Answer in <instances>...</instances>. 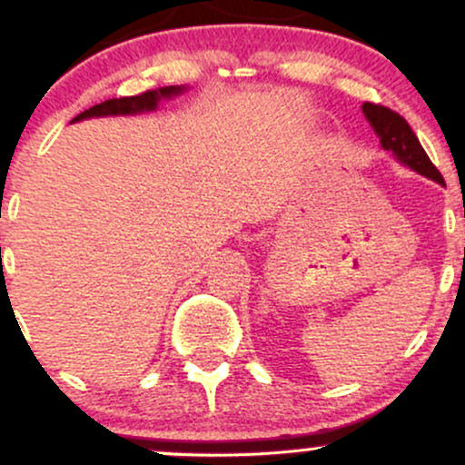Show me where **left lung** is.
Segmentation results:
<instances>
[{
	"instance_id": "obj_1",
	"label": "left lung",
	"mask_w": 465,
	"mask_h": 465,
	"mask_svg": "<svg viewBox=\"0 0 465 465\" xmlns=\"http://www.w3.org/2000/svg\"><path fill=\"white\" fill-rule=\"evenodd\" d=\"M365 117L370 120L373 131L381 137V143L385 151H391L404 165H409L415 173L424 174V177L437 181V183L444 185V177H441L440 170L435 168L433 162L429 159V154L424 153L421 143L415 133L411 131L409 122L396 111L387 109L382 104L365 103L362 104Z\"/></svg>"
}]
</instances>
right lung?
Masks as SVG:
<instances>
[{"label":"right lung","mask_w":465,"mask_h":465,"mask_svg":"<svg viewBox=\"0 0 465 465\" xmlns=\"http://www.w3.org/2000/svg\"><path fill=\"white\" fill-rule=\"evenodd\" d=\"M183 92V87H159L143 92L140 95H126V98H114L104 100V103L92 106V109L83 111V114L74 117L72 122L84 120V117H98V115H129V114H142V111H153L162 98H170Z\"/></svg>","instance_id":"right-lung-1"}]
</instances>
